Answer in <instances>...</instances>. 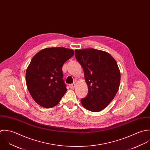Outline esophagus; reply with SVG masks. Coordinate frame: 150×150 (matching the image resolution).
I'll use <instances>...</instances> for the list:
<instances>
[{"label": "esophagus", "instance_id": "obj_1", "mask_svg": "<svg viewBox=\"0 0 150 150\" xmlns=\"http://www.w3.org/2000/svg\"><path fill=\"white\" fill-rule=\"evenodd\" d=\"M69 88H70L71 89H74V88H75V83H72V84L69 85Z\"/></svg>", "mask_w": 150, "mask_h": 150}]
</instances>
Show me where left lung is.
<instances>
[{"mask_svg":"<svg viewBox=\"0 0 150 150\" xmlns=\"http://www.w3.org/2000/svg\"><path fill=\"white\" fill-rule=\"evenodd\" d=\"M83 68L88 93L81 99L82 105L92 112L107 107L120 87V74L115 60L107 52L94 49L75 50Z\"/></svg>","mask_w":150,"mask_h":150,"instance_id":"left-lung-1","label":"left lung"}]
</instances>
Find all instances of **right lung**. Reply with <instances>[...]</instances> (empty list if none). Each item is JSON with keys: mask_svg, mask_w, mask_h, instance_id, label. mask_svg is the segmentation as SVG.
<instances>
[{"mask_svg": "<svg viewBox=\"0 0 150 150\" xmlns=\"http://www.w3.org/2000/svg\"><path fill=\"white\" fill-rule=\"evenodd\" d=\"M74 54L64 47L44 49L32 59L26 71L27 88L34 101L45 108L59 104L67 90L62 67Z\"/></svg>", "mask_w": 150, "mask_h": 150, "instance_id": "1", "label": "right lung"}]
</instances>
